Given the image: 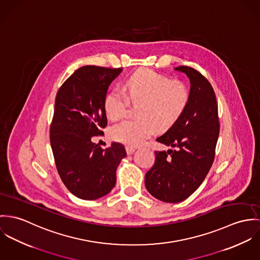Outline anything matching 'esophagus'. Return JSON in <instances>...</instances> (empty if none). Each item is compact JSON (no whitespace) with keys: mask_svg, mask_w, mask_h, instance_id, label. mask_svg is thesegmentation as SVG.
Here are the masks:
<instances>
[{"mask_svg":"<svg viewBox=\"0 0 260 260\" xmlns=\"http://www.w3.org/2000/svg\"><path fill=\"white\" fill-rule=\"evenodd\" d=\"M125 150H126V153H127V154H133V153L135 152L136 148L133 147V146H126V147H125Z\"/></svg>","mask_w":260,"mask_h":260,"instance_id":"1","label":"esophagus"}]
</instances>
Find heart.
<instances>
[{
	"instance_id": "heart-1",
	"label": "heart",
	"mask_w": 260,
	"mask_h": 260,
	"mask_svg": "<svg viewBox=\"0 0 260 260\" xmlns=\"http://www.w3.org/2000/svg\"><path fill=\"white\" fill-rule=\"evenodd\" d=\"M123 90H112L104 101L107 116L116 120L126 115L129 101L140 103L137 108L139 117L125 119L111 128V137L127 145L144 144L155 128L167 129L185 111L190 93L187 87L171 80L150 69L134 73L124 83Z\"/></svg>"
}]
</instances>
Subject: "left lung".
<instances>
[{"label": "left lung", "mask_w": 260, "mask_h": 260, "mask_svg": "<svg viewBox=\"0 0 260 260\" xmlns=\"http://www.w3.org/2000/svg\"><path fill=\"white\" fill-rule=\"evenodd\" d=\"M174 70L189 79V103L169 131L156 139L173 149L155 151L154 165L144 179L152 197L171 203L186 200L200 187L212 166L219 135L216 98L210 83L190 67Z\"/></svg>", "instance_id": "left-lung-1"}]
</instances>
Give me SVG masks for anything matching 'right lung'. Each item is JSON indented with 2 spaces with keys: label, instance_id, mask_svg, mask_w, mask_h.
I'll return each instance as SVG.
<instances>
[{
  "label": "right lung",
  "instance_id": "add662e5",
  "mask_svg": "<svg viewBox=\"0 0 260 260\" xmlns=\"http://www.w3.org/2000/svg\"><path fill=\"white\" fill-rule=\"evenodd\" d=\"M122 69L85 66L59 87L50 128L58 174L77 198L98 200L116 185V169L126 156L124 146L106 149L92 143L108 124L104 101L111 83Z\"/></svg>",
  "mask_w": 260,
  "mask_h": 260
}]
</instances>
